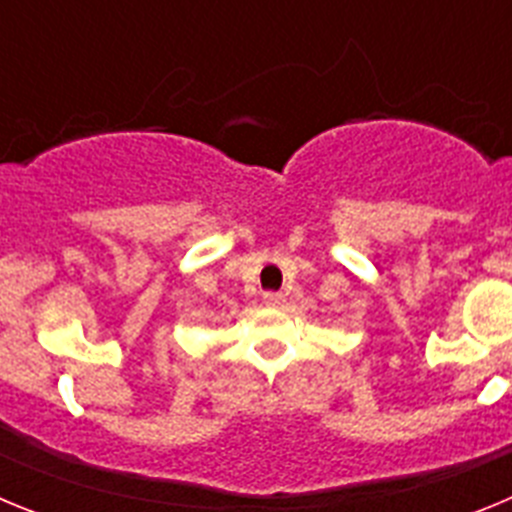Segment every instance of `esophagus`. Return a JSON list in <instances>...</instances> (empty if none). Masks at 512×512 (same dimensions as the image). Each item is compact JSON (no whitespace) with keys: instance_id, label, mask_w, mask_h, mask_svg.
<instances>
[{"instance_id":"esophagus-1","label":"esophagus","mask_w":512,"mask_h":512,"mask_svg":"<svg viewBox=\"0 0 512 512\" xmlns=\"http://www.w3.org/2000/svg\"><path fill=\"white\" fill-rule=\"evenodd\" d=\"M264 302L271 307H279L284 305V295L282 292H264Z\"/></svg>"}]
</instances>
